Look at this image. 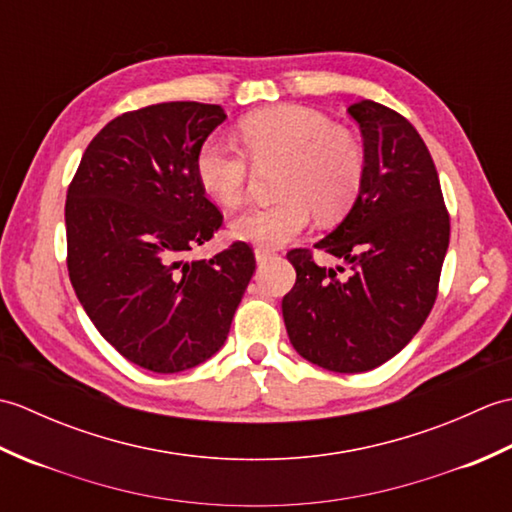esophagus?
<instances>
[{"label":"esophagus","mask_w":512,"mask_h":512,"mask_svg":"<svg viewBox=\"0 0 512 512\" xmlns=\"http://www.w3.org/2000/svg\"><path fill=\"white\" fill-rule=\"evenodd\" d=\"M273 255H275V253H273V250H268V248H259V246L255 248V259H257V262H259V264H264V262H268V259H270V257H273Z\"/></svg>","instance_id":"34e87169"}]
</instances>
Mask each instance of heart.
<instances>
[{"label":"heart","mask_w":512,"mask_h":512,"mask_svg":"<svg viewBox=\"0 0 512 512\" xmlns=\"http://www.w3.org/2000/svg\"><path fill=\"white\" fill-rule=\"evenodd\" d=\"M242 149L220 136L206 138L195 156V176L213 202L235 209L244 202L254 162H281L277 193L284 200L250 206L231 222L237 239L279 248L306 231L312 213L339 220L352 209L365 182V151L328 116L303 105H275L239 121ZM251 160L248 161L247 158Z\"/></svg>","instance_id":"heart-1"}]
</instances>
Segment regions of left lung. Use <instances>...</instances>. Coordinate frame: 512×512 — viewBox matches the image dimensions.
Instances as JSON below:
<instances>
[{
  "label": "left lung",
  "instance_id": "left-lung-1",
  "mask_svg": "<svg viewBox=\"0 0 512 512\" xmlns=\"http://www.w3.org/2000/svg\"><path fill=\"white\" fill-rule=\"evenodd\" d=\"M365 145L363 189L334 231L314 248L352 266L347 279L288 253L297 281L281 301L290 343L306 361L339 374L389 361L427 321L449 248V211L427 145L405 116L350 105Z\"/></svg>",
  "mask_w": 512,
  "mask_h": 512
}]
</instances>
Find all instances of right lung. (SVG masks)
<instances>
[{
    "label": "right lung",
    "mask_w": 512,
    "mask_h": 512,
    "mask_svg": "<svg viewBox=\"0 0 512 512\" xmlns=\"http://www.w3.org/2000/svg\"><path fill=\"white\" fill-rule=\"evenodd\" d=\"M224 118L220 105L195 101L125 112L92 138L68 187L76 297L118 354L156 374L184 372L220 350L255 273L246 242L182 259L224 220L195 176L198 149Z\"/></svg>",
    "instance_id": "1"
}]
</instances>
